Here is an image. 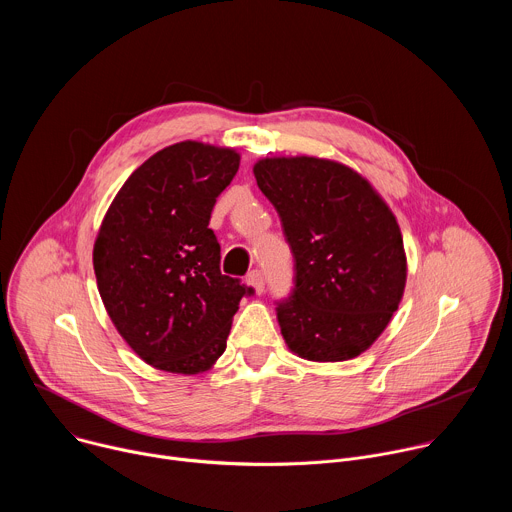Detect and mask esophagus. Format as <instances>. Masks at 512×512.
Instances as JSON below:
<instances>
[{
    "mask_svg": "<svg viewBox=\"0 0 512 512\" xmlns=\"http://www.w3.org/2000/svg\"><path fill=\"white\" fill-rule=\"evenodd\" d=\"M247 283L253 287V291L257 296H261L263 294V289H265V279H263V273L261 271H251L249 275H247Z\"/></svg>",
    "mask_w": 512,
    "mask_h": 512,
    "instance_id": "esophagus-1",
    "label": "esophagus"
}]
</instances>
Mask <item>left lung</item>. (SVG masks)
Segmentation results:
<instances>
[{
    "label": "left lung",
    "instance_id": "8db88e82",
    "mask_svg": "<svg viewBox=\"0 0 512 512\" xmlns=\"http://www.w3.org/2000/svg\"><path fill=\"white\" fill-rule=\"evenodd\" d=\"M296 261V287L277 306L287 348L314 362L369 350L397 312L407 257L397 218L375 186L346 164L273 156L253 166Z\"/></svg>",
    "mask_w": 512,
    "mask_h": 512
}]
</instances>
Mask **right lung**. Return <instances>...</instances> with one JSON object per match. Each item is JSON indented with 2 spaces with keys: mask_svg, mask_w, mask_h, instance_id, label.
<instances>
[{
  "mask_svg": "<svg viewBox=\"0 0 512 512\" xmlns=\"http://www.w3.org/2000/svg\"><path fill=\"white\" fill-rule=\"evenodd\" d=\"M239 162L221 145H168L125 180L103 216L93 247L101 300L129 348L158 371H210L253 291L221 273V245L208 229Z\"/></svg>",
  "mask_w": 512,
  "mask_h": 512,
  "instance_id": "1",
  "label": "right lung"
}]
</instances>
